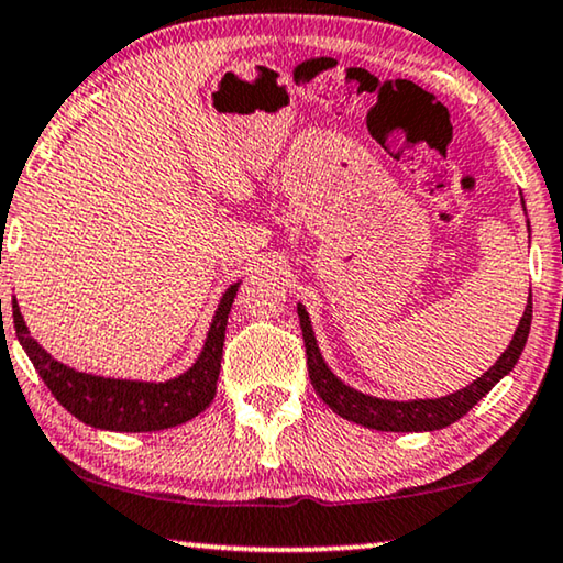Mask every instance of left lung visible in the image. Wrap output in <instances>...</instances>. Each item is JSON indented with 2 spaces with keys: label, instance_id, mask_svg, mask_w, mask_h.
<instances>
[{
  "label": "left lung",
  "instance_id": "8db88e82",
  "mask_svg": "<svg viewBox=\"0 0 563 563\" xmlns=\"http://www.w3.org/2000/svg\"><path fill=\"white\" fill-rule=\"evenodd\" d=\"M297 312L301 324V338H305L307 347L309 380H312L317 396H320L332 411L350 421L361 423V427L378 431H434L462 419L464 413H467L472 406H475L479 398L505 376V373L512 371V365L518 363L520 353H523L528 332H531L533 305L531 299H528L523 320H520L508 350H505L498 357V363H495L483 378L470 383L467 388L457 390V394H450L444 398H429V401H383V398L357 394V390L345 386V383L332 376L328 365H324L320 350H317L312 324H309L305 307L299 305Z\"/></svg>",
  "mask_w": 563,
  "mask_h": 563
}]
</instances>
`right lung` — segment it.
<instances>
[{"instance_id":"add662e5","label":"right lung","mask_w":563,"mask_h":563,"mask_svg":"<svg viewBox=\"0 0 563 563\" xmlns=\"http://www.w3.org/2000/svg\"><path fill=\"white\" fill-rule=\"evenodd\" d=\"M235 291H239V284H233L223 295L198 363L183 373L180 378L165 383L117 380L73 371L47 355L30 338L20 314L18 299H12V320L24 353L30 355L40 378L45 380L51 394L58 398V404L63 409H68L73 417L96 429L159 431L198 417L216 398L228 312H231Z\"/></svg>"}]
</instances>
